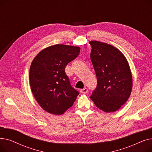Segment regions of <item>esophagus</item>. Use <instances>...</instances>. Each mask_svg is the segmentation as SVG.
I'll return each mask as SVG.
<instances>
[{
    "label": "esophagus",
    "instance_id": "1",
    "mask_svg": "<svg viewBox=\"0 0 152 152\" xmlns=\"http://www.w3.org/2000/svg\"><path fill=\"white\" fill-rule=\"evenodd\" d=\"M80 92L81 94H87L88 92V89H87L86 87H84V89H82L80 90Z\"/></svg>",
    "mask_w": 152,
    "mask_h": 152
}]
</instances>
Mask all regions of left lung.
I'll return each instance as SVG.
<instances>
[{"mask_svg":"<svg viewBox=\"0 0 152 152\" xmlns=\"http://www.w3.org/2000/svg\"><path fill=\"white\" fill-rule=\"evenodd\" d=\"M91 59L97 86L90 97L97 108L106 113L118 110L128 100L132 88L129 63L115 47L97 41L89 42Z\"/></svg>","mask_w":152,"mask_h":152,"instance_id":"8db88e82","label":"left lung"}]
</instances>
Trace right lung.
I'll use <instances>...</instances> for the list:
<instances>
[{"instance_id": "1", "label": "right lung", "mask_w": 152, "mask_h": 152, "mask_svg": "<svg viewBox=\"0 0 152 152\" xmlns=\"http://www.w3.org/2000/svg\"><path fill=\"white\" fill-rule=\"evenodd\" d=\"M81 48L56 44L45 48L33 59L29 69V84L34 98L47 112L60 115L73 106L79 92L71 87L65 73Z\"/></svg>"}]
</instances>
